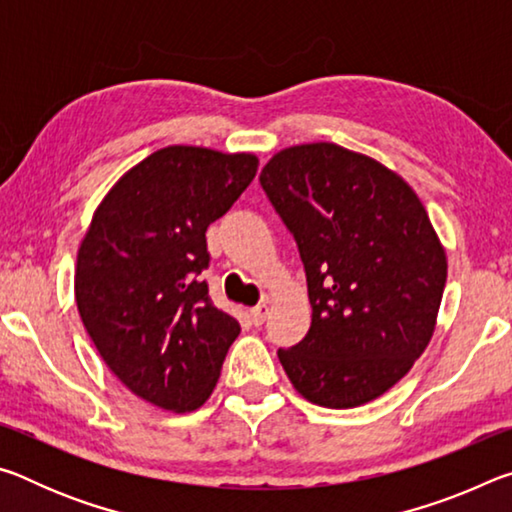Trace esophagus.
<instances>
[{"instance_id":"esophagus-1","label":"esophagus","mask_w":512,"mask_h":512,"mask_svg":"<svg viewBox=\"0 0 512 512\" xmlns=\"http://www.w3.org/2000/svg\"><path fill=\"white\" fill-rule=\"evenodd\" d=\"M266 316H268V305H266V302H259L257 307L250 309V320H253L255 327L262 325L264 320H266Z\"/></svg>"}]
</instances>
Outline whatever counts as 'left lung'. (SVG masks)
Segmentation results:
<instances>
[{
	"instance_id": "8db88e82",
	"label": "left lung",
	"mask_w": 512,
	"mask_h": 512,
	"mask_svg": "<svg viewBox=\"0 0 512 512\" xmlns=\"http://www.w3.org/2000/svg\"><path fill=\"white\" fill-rule=\"evenodd\" d=\"M259 183L307 275L311 327L277 350L293 388L325 409L384 395L429 345L447 282L420 198L395 171L332 142L275 153Z\"/></svg>"
}]
</instances>
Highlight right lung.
Returning a JSON list of instances; mask_svg holds the SVG:
<instances>
[{"instance_id": "right-lung-1", "label": "right lung", "mask_w": 512, "mask_h": 512, "mask_svg": "<svg viewBox=\"0 0 512 512\" xmlns=\"http://www.w3.org/2000/svg\"><path fill=\"white\" fill-rule=\"evenodd\" d=\"M253 153L167 146L117 180L79 248L76 305L121 384L187 413L212 395L241 327L216 309L201 273L205 232L253 183Z\"/></svg>"}]
</instances>
